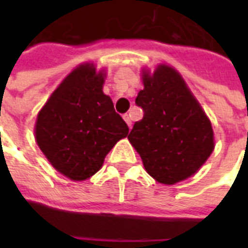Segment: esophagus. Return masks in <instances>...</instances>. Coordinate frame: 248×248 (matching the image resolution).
Instances as JSON below:
<instances>
[{
    "label": "esophagus",
    "instance_id": "34e87169",
    "mask_svg": "<svg viewBox=\"0 0 248 248\" xmlns=\"http://www.w3.org/2000/svg\"><path fill=\"white\" fill-rule=\"evenodd\" d=\"M124 122L127 124V126H129V127H131V119H130L129 114H124Z\"/></svg>",
    "mask_w": 248,
    "mask_h": 248
}]
</instances>
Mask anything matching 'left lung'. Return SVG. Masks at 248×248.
<instances>
[{"label":"left lung","instance_id":"left-lung-1","mask_svg":"<svg viewBox=\"0 0 248 248\" xmlns=\"http://www.w3.org/2000/svg\"><path fill=\"white\" fill-rule=\"evenodd\" d=\"M143 85L135 98L143 118L127 138L146 171L158 182L174 185L197 172L213 153L211 122L171 67L159 66L153 76L143 73Z\"/></svg>","mask_w":248,"mask_h":248}]
</instances>
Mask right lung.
<instances>
[{"mask_svg":"<svg viewBox=\"0 0 248 248\" xmlns=\"http://www.w3.org/2000/svg\"><path fill=\"white\" fill-rule=\"evenodd\" d=\"M103 74L82 65L66 77L42 108L35 140L57 170L83 181L102 167L114 145L129 134V126L102 92Z\"/></svg>","mask_w":248,"mask_h":248,"instance_id":"add662e5","label":"right lung"}]
</instances>
